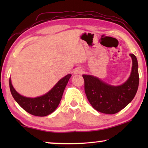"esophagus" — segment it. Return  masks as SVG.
Listing matches in <instances>:
<instances>
[{"instance_id":"34e87169","label":"esophagus","mask_w":148,"mask_h":148,"mask_svg":"<svg viewBox=\"0 0 148 148\" xmlns=\"http://www.w3.org/2000/svg\"><path fill=\"white\" fill-rule=\"evenodd\" d=\"M82 73V71H77V73Z\"/></svg>"}]
</instances>
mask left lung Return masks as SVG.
Masks as SVG:
<instances>
[{
	"mask_svg": "<svg viewBox=\"0 0 148 148\" xmlns=\"http://www.w3.org/2000/svg\"><path fill=\"white\" fill-rule=\"evenodd\" d=\"M133 66L131 75L123 85L112 86L92 75H83L87 98L93 108L104 114L119 112L130 103L139 86L138 63L136 56L130 54Z\"/></svg>",
	"mask_w": 148,
	"mask_h": 148,
	"instance_id": "1",
	"label": "left lung"
}]
</instances>
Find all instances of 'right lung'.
I'll return each mask as SVG.
<instances>
[{
  "mask_svg": "<svg viewBox=\"0 0 148 148\" xmlns=\"http://www.w3.org/2000/svg\"><path fill=\"white\" fill-rule=\"evenodd\" d=\"M71 77V74L64 77L49 92L38 98H26L18 94L12 86L11 79H9L10 90L13 98L26 112L34 116H45L53 112L58 107Z\"/></svg>",
  "mask_w": 148,
  "mask_h": 148,
  "instance_id": "obj_1",
  "label": "right lung"
}]
</instances>
